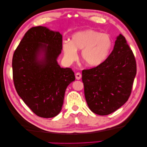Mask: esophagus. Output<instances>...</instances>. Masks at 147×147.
<instances>
[{
    "label": "esophagus",
    "mask_w": 147,
    "mask_h": 147,
    "mask_svg": "<svg viewBox=\"0 0 147 147\" xmlns=\"http://www.w3.org/2000/svg\"><path fill=\"white\" fill-rule=\"evenodd\" d=\"M75 78H76L77 80H80L82 78V74L80 72H77L76 74H75Z\"/></svg>",
    "instance_id": "obj_1"
}]
</instances>
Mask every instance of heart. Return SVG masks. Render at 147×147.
I'll list each match as a JSON object with an SVG mask.
<instances>
[{
    "label": "heart",
    "mask_w": 147,
    "mask_h": 147,
    "mask_svg": "<svg viewBox=\"0 0 147 147\" xmlns=\"http://www.w3.org/2000/svg\"><path fill=\"white\" fill-rule=\"evenodd\" d=\"M113 45L110 35L93 29H87L74 34L71 41L65 40L63 49L65 59L72 62L80 50L83 63L89 67L101 64L108 57Z\"/></svg>",
    "instance_id": "1"
}]
</instances>
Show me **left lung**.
<instances>
[{
	"label": "left lung",
	"instance_id": "left-lung-1",
	"mask_svg": "<svg viewBox=\"0 0 147 147\" xmlns=\"http://www.w3.org/2000/svg\"><path fill=\"white\" fill-rule=\"evenodd\" d=\"M137 72L132 51L119 34L113 50L103 63L82 70L84 96L93 113L107 115L126 103L129 97Z\"/></svg>",
	"mask_w": 147,
	"mask_h": 147
}]
</instances>
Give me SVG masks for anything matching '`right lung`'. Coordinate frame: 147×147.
Instances as JSON below:
<instances>
[{"instance_id": "1", "label": "right lung", "mask_w": 147, "mask_h": 147, "mask_svg": "<svg viewBox=\"0 0 147 147\" xmlns=\"http://www.w3.org/2000/svg\"><path fill=\"white\" fill-rule=\"evenodd\" d=\"M62 49L59 32L37 26L26 32L13 56L16 91L40 117L53 118L59 113L66 88L75 80L72 69L61 68L57 63Z\"/></svg>"}]
</instances>
